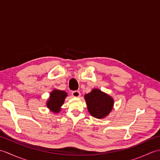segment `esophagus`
<instances>
[{"label":"esophagus","mask_w":160,"mask_h":160,"mask_svg":"<svg viewBox=\"0 0 160 160\" xmlns=\"http://www.w3.org/2000/svg\"><path fill=\"white\" fill-rule=\"evenodd\" d=\"M71 95L75 98H79L80 96V92L79 91H73L71 92Z\"/></svg>","instance_id":"obj_1"}]
</instances>
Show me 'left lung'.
Instances as JSON below:
<instances>
[{
    "label": "left lung",
    "mask_w": 160,
    "mask_h": 160,
    "mask_svg": "<svg viewBox=\"0 0 160 160\" xmlns=\"http://www.w3.org/2000/svg\"><path fill=\"white\" fill-rule=\"evenodd\" d=\"M87 108L92 116L103 118L110 113L113 105V100L107 94L95 89L84 96Z\"/></svg>",
    "instance_id": "8db88e82"
}]
</instances>
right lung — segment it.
Segmentation results:
<instances>
[{
	"instance_id": "add662e5",
	"label": "right lung",
	"mask_w": 160,
	"mask_h": 160,
	"mask_svg": "<svg viewBox=\"0 0 160 160\" xmlns=\"http://www.w3.org/2000/svg\"><path fill=\"white\" fill-rule=\"evenodd\" d=\"M67 96V93L64 91L54 90L50 94L49 100L47 104V107L55 113L59 112L60 111V107L62 105Z\"/></svg>"
}]
</instances>
